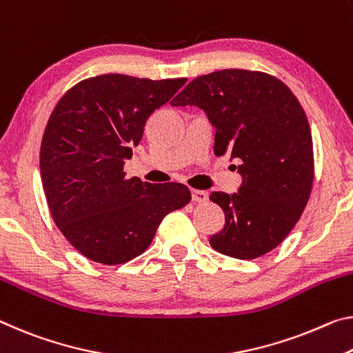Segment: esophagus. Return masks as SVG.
Listing matches in <instances>:
<instances>
[{
    "label": "esophagus",
    "mask_w": 353,
    "mask_h": 353,
    "mask_svg": "<svg viewBox=\"0 0 353 353\" xmlns=\"http://www.w3.org/2000/svg\"><path fill=\"white\" fill-rule=\"evenodd\" d=\"M207 193L203 192V190H192V199L194 201V203H205L207 201Z\"/></svg>",
    "instance_id": "1"
}]
</instances>
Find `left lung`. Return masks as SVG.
<instances>
[{"label": "left lung", "mask_w": 353, "mask_h": 353, "mask_svg": "<svg viewBox=\"0 0 353 353\" xmlns=\"http://www.w3.org/2000/svg\"><path fill=\"white\" fill-rule=\"evenodd\" d=\"M172 106H198L215 127V155L240 161L237 193L212 192L225 228L212 248L256 259L276 248L300 220L314 181L312 138L297 97L276 77L225 69L190 81Z\"/></svg>", "instance_id": "8db88e82"}]
</instances>
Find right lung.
Here are the masks:
<instances>
[{
  "label": "right lung",
  "instance_id": "add662e5",
  "mask_svg": "<svg viewBox=\"0 0 353 353\" xmlns=\"http://www.w3.org/2000/svg\"><path fill=\"white\" fill-rule=\"evenodd\" d=\"M185 81L99 75L54 106L41 144L42 185L56 226L88 259L132 261L148 250L161 220L192 199L182 183H149L124 172L149 116Z\"/></svg>",
  "mask_w": 353,
  "mask_h": 353
}]
</instances>
